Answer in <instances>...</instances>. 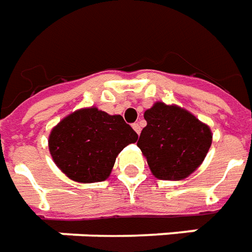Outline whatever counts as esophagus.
<instances>
[{"label":"esophagus","instance_id":"1","mask_svg":"<svg viewBox=\"0 0 252 252\" xmlns=\"http://www.w3.org/2000/svg\"><path fill=\"white\" fill-rule=\"evenodd\" d=\"M132 128L135 129V132H136L137 135L140 133V131H142V126H140V124L139 123H135V124H132Z\"/></svg>","mask_w":252,"mask_h":252}]
</instances>
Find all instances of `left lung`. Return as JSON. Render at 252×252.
Wrapping results in <instances>:
<instances>
[{"label":"left lung","instance_id":"left-lung-1","mask_svg":"<svg viewBox=\"0 0 252 252\" xmlns=\"http://www.w3.org/2000/svg\"><path fill=\"white\" fill-rule=\"evenodd\" d=\"M137 147L147 158L153 174L159 180H184L206 157L212 144L209 126L188 110L157 102L144 112Z\"/></svg>","mask_w":252,"mask_h":252}]
</instances>
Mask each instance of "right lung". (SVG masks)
Returning <instances> with one entry per match:
<instances>
[{"label":"right lung","mask_w":252,"mask_h":252,"mask_svg":"<svg viewBox=\"0 0 252 252\" xmlns=\"http://www.w3.org/2000/svg\"><path fill=\"white\" fill-rule=\"evenodd\" d=\"M137 133L121 116L97 108L81 109L51 131L48 146L59 169L77 182H99L109 177L116 157Z\"/></svg>","instance_id":"obj_1"}]
</instances>
